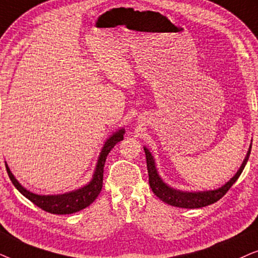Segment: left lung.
I'll use <instances>...</instances> for the list:
<instances>
[{
  "instance_id": "left-lung-1",
  "label": "left lung",
  "mask_w": 258,
  "mask_h": 258,
  "mask_svg": "<svg viewBox=\"0 0 258 258\" xmlns=\"http://www.w3.org/2000/svg\"><path fill=\"white\" fill-rule=\"evenodd\" d=\"M252 143V140H251ZM144 151L146 154V164H147V172H149V183L150 186L152 188L153 194L157 196L160 201H163L164 203L172 205V207L177 208H184V209H198L208 207V205L214 204L216 202L219 201L226 192L229 191V188L235 184V181L238 179V177L241 176V173L244 170L246 161L249 159L250 151H251V144H250L248 153L243 160V163L237 171L235 176L223 185V186L216 188V190H207V191H181L177 190V188L171 187L170 185H167L165 181L161 179L158 172L156 161L152 153L150 152L149 149H146L144 146Z\"/></svg>"
}]
</instances>
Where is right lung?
Returning a JSON list of instances; mask_svg holds the SVG:
<instances>
[{
	"mask_svg": "<svg viewBox=\"0 0 258 258\" xmlns=\"http://www.w3.org/2000/svg\"><path fill=\"white\" fill-rule=\"evenodd\" d=\"M123 135H125V128H120L106 140L101 149V152L99 154L92 179L85 186L78 188V190L66 192V194L61 195H37L27 190L26 187H23L19 183V180L14 177L8 164L6 163L7 172H8V176L10 180H12V183L14 184V186L21 192L26 198H28L30 202H33L36 207L55 215L74 214V212H78L82 210V209L89 207L95 201V198L98 197L99 194H100L102 188V178H104V166L106 158H107V154L111 152L113 147L120 140L123 139Z\"/></svg>",
	"mask_w": 258,
	"mask_h": 258,
	"instance_id": "obj_1",
	"label": "right lung"
}]
</instances>
